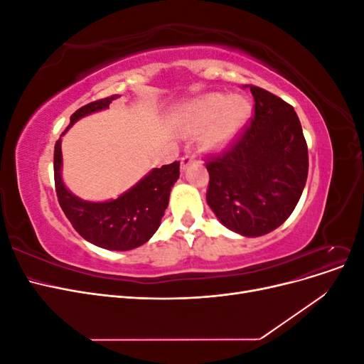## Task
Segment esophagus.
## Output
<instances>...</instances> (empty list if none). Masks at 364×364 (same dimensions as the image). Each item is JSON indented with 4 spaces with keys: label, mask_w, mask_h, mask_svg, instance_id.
Masks as SVG:
<instances>
[{
    "label": "esophagus",
    "mask_w": 364,
    "mask_h": 364,
    "mask_svg": "<svg viewBox=\"0 0 364 364\" xmlns=\"http://www.w3.org/2000/svg\"><path fill=\"white\" fill-rule=\"evenodd\" d=\"M196 162V155H185L182 159H181V170L185 171L186 168L190 167L191 164Z\"/></svg>",
    "instance_id": "obj_1"
}]
</instances>
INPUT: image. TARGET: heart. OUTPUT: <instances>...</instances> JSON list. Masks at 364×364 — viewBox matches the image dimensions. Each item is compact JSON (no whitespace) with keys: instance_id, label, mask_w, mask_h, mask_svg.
Returning a JSON list of instances; mask_svg holds the SVG:
<instances>
[{"instance_id":"obj_1","label":"heart","mask_w":364,"mask_h":364,"mask_svg":"<svg viewBox=\"0 0 364 364\" xmlns=\"http://www.w3.org/2000/svg\"><path fill=\"white\" fill-rule=\"evenodd\" d=\"M250 111L252 107L243 97H228L220 92L208 94L186 109V130L193 134L213 124L205 136V146L209 149L222 147L246 124Z\"/></svg>"}]
</instances>
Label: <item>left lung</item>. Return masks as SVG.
<instances>
[{"instance_id":"1","label":"left lung","mask_w":364,"mask_h":364,"mask_svg":"<svg viewBox=\"0 0 364 364\" xmlns=\"http://www.w3.org/2000/svg\"><path fill=\"white\" fill-rule=\"evenodd\" d=\"M255 115L235 144L206 164V202L220 223L243 237L279 228L299 202L308 149L293 106L250 86Z\"/></svg>"}]
</instances>
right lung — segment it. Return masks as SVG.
I'll list each match as a JSON object with an SVG mask.
<instances>
[{
  "label": "right lung",
  "instance_id": "1",
  "mask_svg": "<svg viewBox=\"0 0 364 364\" xmlns=\"http://www.w3.org/2000/svg\"><path fill=\"white\" fill-rule=\"evenodd\" d=\"M118 97L111 95L80 107L71 115L68 129L86 115L105 111ZM60 144L62 138L54 146V182L62 211L77 232L90 243L107 250H130L147 243L158 230L168 206L170 191L179 179V162L174 161L150 170L117 199L90 202L77 197L65 186Z\"/></svg>",
  "mask_w": 364,
  "mask_h": 364
}]
</instances>
